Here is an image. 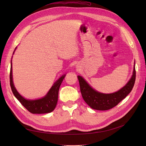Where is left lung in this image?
Here are the masks:
<instances>
[{
  "instance_id": "8db88e82",
  "label": "left lung",
  "mask_w": 146,
  "mask_h": 146,
  "mask_svg": "<svg viewBox=\"0 0 146 146\" xmlns=\"http://www.w3.org/2000/svg\"><path fill=\"white\" fill-rule=\"evenodd\" d=\"M80 91L83 100L90 107L94 110H108L116 106L126 98L133 89L136 78L135 63L133 74L126 85L119 91L110 94H105L93 89L82 76H77Z\"/></svg>"
}]
</instances>
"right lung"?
Instances as JSON below:
<instances>
[{
	"label": "right lung",
	"instance_id": "add662e5",
	"mask_svg": "<svg viewBox=\"0 0 146 146\" xmlns=\"http://www.w3.org/2000/svg\"><path fill=\"white\" fill-rule=\"evenodd\" d=\"M15 49L13 52L14 54ZM66 76V74L63 75L59 78L51 87L47 94L43 98L35 100H30L25 99L22 96L16 89L13 80V73H12V62L11 60V68L10 74V86L13 94L16 98L18 100L21 104L27 109L29 111L33 114H44L48 113L53 111L56 106L58 102V91L61 83Z\"/></svg>",
	"mask_w": 146,
	"mask_h": 146
}]
</instances>
